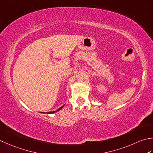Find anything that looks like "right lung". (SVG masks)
I'll return each mask as SVG.
<instances>
[{
	"instance_id": "add662e5",
	"label": "right lung",
	"mask_w": 153,
	"mask_h": 153,
	"mask_svg": "<svg viewBox=\"0 0 153 153\" xmlns=\"http://www.w3.org/2000/svg\"><path fill=\"white\" fill-rule=\"evenodd\" d=\"M64 107V105H63V106H62V107H59V108L58 109H57L56 111H50V112H47L46 113H47V114H52V113H56V112H57V111H59V110H61L62 108H63V107ZM42 113H45L44 112H41Z\"/></svg>"
}]
</instances>
